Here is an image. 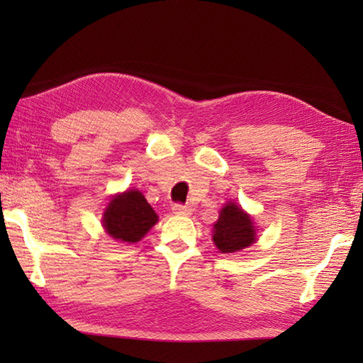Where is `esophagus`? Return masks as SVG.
Segmentation results:
<instances>
[{
  "instance_id": "34e87169",
  "label": "esophagus",
  "mask_w": 363,
  "mask_h": 363,
  "mask_svg": "<svg viewBox=\"0 0 363 363\" xmlns=\"http://www.w3.org/2000/svg\"><path fill=\"white\" fill-rule=\"evenodd\" d=\"M172 211L174 215H182V217H187V215L191 213V207L184 206V204H174Z\"/></svg>"
}]
</instances>
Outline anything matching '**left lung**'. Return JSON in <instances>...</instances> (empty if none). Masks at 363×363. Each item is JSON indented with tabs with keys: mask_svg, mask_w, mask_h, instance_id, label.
<instances>
[{
	"mask_svg": "<svg viewBox=\"0 0 363 363\" xmlns=\"http://www.w3.org/2000/svg\"><path fill=\"white\" fill-rule=\"evenodd\" d=\"M256 230L250 215L237 203L228 201L220 211L218 221L213 225L212 240L220 252L233 254L256 242Z\"/></svg>",
	"mask_w": 363,
	"mask_h": 363,
	"instance_id": "obj_1",
	"label": "left lung"
}]
</instances>
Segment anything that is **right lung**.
Returning a JSON list of instances; mask_svg holds the SVG:
<instances>
[{
    "mask_svg": "<svg viewBox=\"0 0 363 363\" xmlns=\"http://www.w3.org/2000/svg\"><path fill=\"white\" fill-rule=\"evenodd\" d=\"M157 220V213L135 189L112 196L103 213L106 233L115 240L128 243L140 242Z\"/></svg>",
    "mask_w": 363,
    "mask_h": 363,
    "instance_id": "add662e5",
    "label": "right lung"
}]
</instances>
